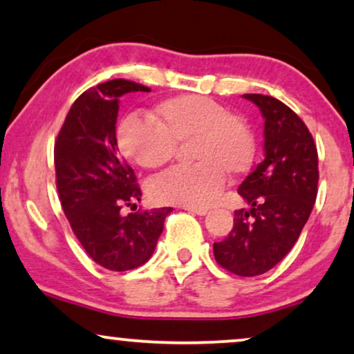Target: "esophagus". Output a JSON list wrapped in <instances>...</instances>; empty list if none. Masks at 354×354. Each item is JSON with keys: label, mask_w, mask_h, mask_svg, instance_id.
<instances>
[{"label": "esophagus", "mask_w": 354, "mask_h": 354, "mask_svg": "<svg viewBox=\"0 0 354 354\" xmlns=\"http://www.w3.org/2000/svg\"><path fill=\"white\" fill-rule=\"evenodd\" d=\"M184 208L187 212L195 213V215H200V216L207 215V213H208V208H195V207H184Z\"/></svg>", "instance_id": "esophagus-1"}]
</instances>
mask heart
<instances>
[{"instance_id":"1","label":"heart","mask_w":354,"mask_h":354,"mask_svg":"<svg viewBox=\"0 0 354 354\" xmlns=\"http://www.w3.org/2000/svg\"><path fill=\"white\" fill-rule=\"evenodd\" d=\"M190 144L197 164L178 165L151 184L159 203L205 208L220 197L226 174L238 177L250 169L254 138L241 118L200 95H178L156 106L154 121L131 116L118 128V146L144 169H157L176 156L177 144Z\"/></svg>"}]
</instances>
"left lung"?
Segmentation results:
<instances>
[{
  "mask_svg": "<svg viewBox=\"0 0 354 354\" xmlns=\"http://www.w3.org/2000/svg\"><path fill=\"white\" fill-rule=\"evenodd\" d=\"M264 118V160L243 180L238 194L251 205L234 212V225L213 244L216 263L254 277L281 263L310 216L317 198L318 154L307 126L277 98L246 93Z\"/></svg>",
  "mask_w": 354,
  "mask_h": 354,
  "instance_id": "8db88e82",
  "label": "left lung"
}]
</instances>
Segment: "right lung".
<instances>
[{"mask_svg": "<svg viewBox=\"0 0 354 354\" xmlns=\"http://www.w3.org/2000/svg\"><path fill=\"white\" fill-rule=\"evenodd\" d=\"M151 91L115 78L73 102L54 147L55 184L73 234L95 263L108 270L136 269L152 256L170 207L121 215L141 200L134 170L118 154L120 98Z\"/></svg>", "mask_w": 354, "mask_h": 354, "instance_id": "add662e5", "label": "right lung"}]
</instances>
